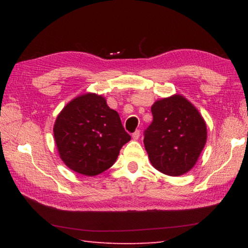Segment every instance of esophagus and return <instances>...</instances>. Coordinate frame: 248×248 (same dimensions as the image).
Returning a JSON list of instances; mask_svg holds the SVG:
<instances>
[{
  "mask_svg": "<svg viewBox=\"0 0 248 248\" xmlns=\"http://www.w3.org/2000/svg\"><path fill=\"white\" fill-rule=\"evenodd\" d=\"M140 130H137V131L136 132H133L132 133V139L133 140H138V139H139V138H140Z\"/></svg>",
  "mask_w": 248,
  "mask_h": 248,
  "instance_id": "obj_1",
  "label": "esophagus"
}]
</instances>
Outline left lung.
<instances>
[{
	"label": "left lung",
	"mask_w": 248,
	"mask_h": 248,
	"mask_svg": "<svg viewBox=\"0 0 248 248\" xmlns=\"http://www.w3.org/2000/svg\"><path fill=\"white\" fill-rule=\"evenodd\" d=\"M151 110L153 121L143 140L151 164L169 176L188 173L207 142L203 117L180 94L157 99Z\"/></svg>",
	"instance_id": "8db88e82"
}]
</instances>
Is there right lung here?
I'll return each mask as SVG.
<instances>
[{"mask_svg": "<svg viewBox=\"0 0 248 248\" xmlns=\"http://www.w3.org/2000/svg\"><path fill=\"white\" fill-rule=\"evenodd\" d=\"M59 156L70 170L96 176L114 165L131 137L103 95L86 93L65 105L53 125Z\"/></svg>", "mask_w": 248, "mask_h": 248, "instance_id": "obj_1", "label": "right lung"}]
</instances>
